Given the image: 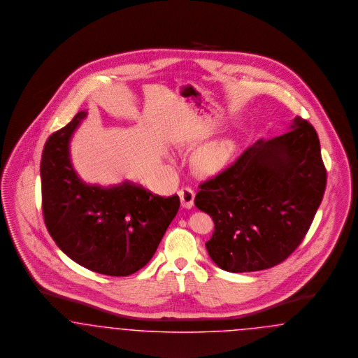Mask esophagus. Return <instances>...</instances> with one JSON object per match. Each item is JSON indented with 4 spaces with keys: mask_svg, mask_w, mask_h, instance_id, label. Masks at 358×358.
Listing matches in <instances>:
<instances>
[{
    "mask_svg": "<svg viewBox=\"0 0 358 358\" xmlns=\"http://www.w3.org/2000/svg\"><path fill=\"white\" fill-rule=\"evenodd\" d=\"M179 196H180V203L185 208H191L194 206V198H195V192L192 188L189 187H183L179 191Z\"/></svg>",
    "mask_w": 358,
    "mask_h": 358,
    "instance_id": "1",
    "label": "esophagus"
}]
</instances>
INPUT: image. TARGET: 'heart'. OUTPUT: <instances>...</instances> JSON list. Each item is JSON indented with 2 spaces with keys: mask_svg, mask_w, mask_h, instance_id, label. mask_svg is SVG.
I'll return each instance as SVG.
<instances>
[{
  "mask_svg": "<svg viewBox=\"0 0 358 358\" xmlns=\"http://www.w3.org/2000/svg\"><path fill=\"white\" fill-rule=\"evenodd\" d=\"M236 150V139L233 136H224L201 147L192 157V164L201 173L214 175L223 171L233 162Z\"/></svg>",
  "mask_w": 358,
  "mask_h": 358,
  "instance_id": "1",
  "label": "heart"
}]
</instances>
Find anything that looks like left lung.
<instances>
[{
    "label": "left lung",
    "instance_id": "1",
    "mask_svg": "<svg viewBox=\"0 0 358 358\" xmlns=\"http://www.w3.org/2000/svg\"><path fill=\"white\" fill-rule=\"evenodd\" d=\"M325 187L318 135L296 116L289 132L258 140L199 186L195 206L215 224L210 258L230 273L280 264L305 238Z\"/></svg>",
    "mask_w": 358,
    "mask_h": 358
}]
</instances>
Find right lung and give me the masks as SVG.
Listing matches in <instances>:
<instances>
[{
  "instance_id": "add662e5",
  "label": "right lung",
  "mask_w": 358,
  "mask_h": 358,
  "mask_svg": "<svg viewBox=\"0 0 358 358\" xmlns=\"http://www.w3.org/2000/svg\"><path fill=\"white\" fill-rule=\"evenodd\" d=\"M85 117V110L78 112L45 143L40 167L44 220L72 261L100 274L125 277L150 262L180 201L128 180L109 187L83 182L72 166L69 143Z\"/></svg>"
}]
</instances>
